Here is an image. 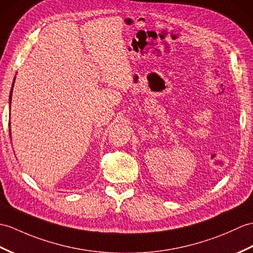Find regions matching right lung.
<instances>
[{"mask_svg":"<svg viewBox=\"0 0 253 253\" xmlns=\"http://www.w3.org/2000/svg\"><path fill=\"white\" fill-rule=\"evenodd\" d=\"M14 83H15V79H14V82H13V86H11L10 93H9V105H10V103H11V95H13V87H14ZM9 108H10V107H9ZM8 125L10 126V121H9V123H8ZM9 132H10V129H9ZM9 136H10V133H9Z\"/></svg>","mask_w":253,"mask_h":253,"instance_id":"obj_1","label":"right lung"}]
</instances>
